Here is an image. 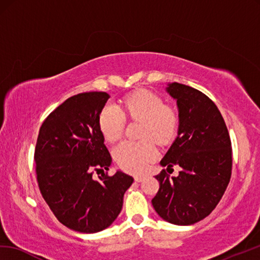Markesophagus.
Instances as JSON below:
<instances>
[{
  "instance_id": "obj_1",
  "label": "esophagus",
  "mask_w": 260,
  "mask_h": 260,
  "mask_svg": "<svg viewBox=\"0 0 260 260\" xmlns=\"http://www.w3.org/2000/svg\"><path fill=\"white\" fill-rule=\"evenodd\" d=\"M144 178H145L144 176H136L135 180H136V182H138V183H141V182H143Z\"/></svg>"
}]
</instances>
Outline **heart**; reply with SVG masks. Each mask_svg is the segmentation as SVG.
Wrapping results in <instances>:
<instances>
[{"mask_svg":"<svg viewBox=\"0 0 260 260\" xmlns=\"http://www.w3.org/2000/svg\"><path fill=\"white\" fill-rule=\"evenodd\" d=\"M125 118L142 122V142L125 141L114 149L117 165L131 173L143 172L157 156L154 144L170 143L178 126L177 114L171 106L165 105L159 96L150 92H138L124 99L119 104H107L100 113L99 126L105 141L114 143L123 135Z\"/></svg>","mask_w":260,"mask_h":260,"instance_id":"obj_1","label":"heart"}]
</instances>
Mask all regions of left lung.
I'll use <instances>...</instances> for the list:
<instances>
[{"instance_id": "left-lung-1", "label": "left lung", "mask_w": 260, "mask_h": 260, "mask_svg": "<svg viewBox=\"0 0 260 260\" xmlns=\"http://www.w3.org/2000/svg\"><path fill=\"white\" fill-rule=\"evenodd\" d=\"M177 101L178 135L160 160L167 172L175 165L177 177L162 170L156 175L159 189L152 204L162 219L191 225L213 212L232 176V142L215 103L194 87L172 83L166 88Z\"/></svg>"}]
</instances>
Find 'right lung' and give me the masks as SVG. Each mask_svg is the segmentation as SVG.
<instances>
[{
  "mask_svg": "<svg viewBox=\"0 0 260 260\" xmlns=\"http://www.w3.org/2000/svg\"><path fill=\"white\" fill-rule=\"evenodd\" d=\"M108 99L105 92L72 96L44 119L36 141L41 194L58 221L75 232L98 233L110 226L134 180L122 172L105 173L112 157L99 116Z\"/></svg>",
  "mask_w": 260,
  "mask_h": 260,
  "instance_id": "add662e5",
  "label": "right lung"
}]
</instances>
